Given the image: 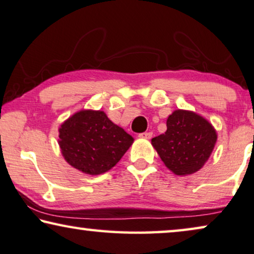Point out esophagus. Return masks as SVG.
Returning <instances> with one entry per match:
<instances>
[{"instance_id": "obj_1", "label": "esophagus", "mask_w": 254, "mask_h": 254, "mask_svg": "<svg viewBox=\"0 0 254 254\" xmlns=\"http://www.w3.org/2000/svg\"><path fill=\"white\" fill-rule=\"evenodd\" d=\"M151 135H153V133H151V132H142V133H140L138 137L139 138H143V139H150Z\"/></svg>"}]
</instances>
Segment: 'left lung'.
<instances>
[{"instance_id": "left-lung-1", "label": "left lung", "mask_w": 254, "mask_h": 254, "mask_svg": "<svg viewBox=\"0 0 254 254\" xmlns=\"http://www.w3.org/2000/svg\"><path fill=\"white\" fill-rule=\"evenodd\" d=\"M165 133L151 139L166 168L177 176L197 172L217 142L212 124L194 112L178 109L168 117Z\"/></svg>"}]
</instances>
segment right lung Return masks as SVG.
I'll list each match as a JSON object with an SVG mask.
<instances>
[{
  "label": "right lung",
  "instance_id": "obj_1",
  "mask_svg": "<svg viewBox=\"0 0 254 254\" xmlns=\"http://www.w3.org/2000/svg\"><path fill=\"white\" fill-rule=\"evenodd\" d=\"M133 138L101 111L83 109L59 127V146L69 165L90 176L115 166Z\"/></svg>",
  "mask_w": 254,
  "mask_h": 254
}]
</instances>
